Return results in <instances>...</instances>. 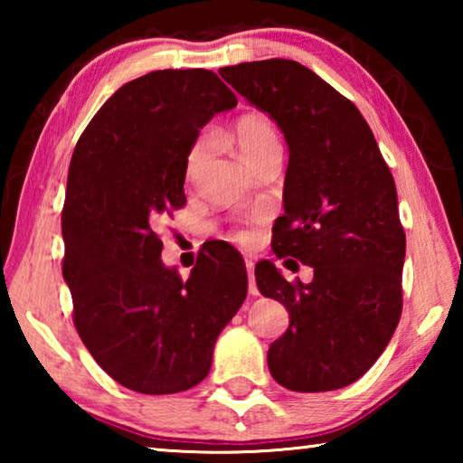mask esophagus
I'll return each instance as SVG.
<instances>
[{
  "label": "esophagus",
  "mask_w": 463,
  "mask_h": 463,
  "mask_svg": "<svg viewBox=\"0 0 463 463\" xmlns=\"http://www.w3.org/2000/svg\"><path fill=\"white\" fill-rule=\"evenodd\" d=\"M245 265H247V276H249V294L257 296L260 294V289H257V284H255V263L247 260Z\"/></svg>",
  "instance_id": "1"
}]
</instances>
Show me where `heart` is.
<instances>
[{"mask_svg":"<svg viewBox=\"0 0 463 463\" xmlns=\"http://www.w3.org/2000/svg\"><path fill=\"white\" fill-rule=\"evenodd\" d=\"M232 140L234 145L239 146V153L242 155V159L250 165H257L265 155L273 148H279V132L276 128L268 116H263L260 112H247L241 114L237 120L232 122ZM208 151V138L200 137L195 143L192 145L190 153H187V161H185V174L194 175L195 169L200 167V163L203 161ZM232 239L239 242V245H250L255 242L257 234L250 226H239V229L232 231Z\"/></svg>","mask_w":463,"mask_h":463,"instance_id":"b5f03b06","label":"heart"}]
</instances>
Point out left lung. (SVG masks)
<instances>
[{"label":"left lung","instance_id":"obj_1","mask_svg":"<svg viewBox=\"0 0 463 463\" xmlns=\"http://www.w3.org/2000/svg\"><path fill=\"white\" fill-rule=\"evenodd\" d=\"M218 73L284 132L286 214L273 250L315 268L310 284H289L273 263L255 269L260 292L289 312L268 351L269 372L294 392L349 386L382 355L402 312L394 177L354 101L308 67L268 59Z\"/></svg>","mask_w":463,"mask_h":463}]
</instances>
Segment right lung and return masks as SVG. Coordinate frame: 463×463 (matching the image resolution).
Listing matches in <instances>:
<instances>
[{
    "mask_svg": "<svg viewBox=\"0 0 463 463\" xmlns=\"http://www.w3.org/2000/svg\"><path fill=\"white\" fill-rule=\"evenodd\" d=\"M237 106L206 69H163L122 88L75 145L61 226L73 323L109 378L140 394L200 383L218 335L247 296V271L198 255L190 278L161 261L155 226L185 203L200 128Z\"/></svg>",
    "mask_w": 463,
    "mask_h": 463,
    "instance_id": "right-lung-1",
    "label": "right lung"
}]
</instances>
